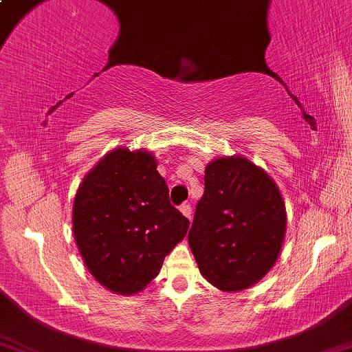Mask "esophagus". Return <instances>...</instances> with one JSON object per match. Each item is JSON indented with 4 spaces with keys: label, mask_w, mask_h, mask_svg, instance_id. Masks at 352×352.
<instances>
[{
    "label": "esophagus",
    "mask_w": 352,
    "mask_h": 352,
    "mask_svg": "<svg viewBox=\"0 0 352 352\" xmlns=\"http://www.w3.org/2000/svg\"><path fill=\"white\" fill-rule=\"evenodd\" d=\"M193 210V208H192V206H190V204H182L181 206V212H182V214H184V217H186V218H188V219H192V212Z\"/></svg>",
    "instance_id": "esophagus-1"
}]
</instances>
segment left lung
Returning a JSON list of instances; mask_svg holds the SVG:
<instances>
[{
	"label": "left lung",
	"instance_id": "obj_1",
	"mask_svg": "<svg viewBox=\"0 0 352 352\" xmlns=\"http://www.w3.org/2000/svg\"><path fill=\"white\" fill-rule=\"evenodd\" d=\"M188 244L201 274L214 287L236 292L254 286L280 255L286 207L266 171L241 156L206 166Z\"/></svg>",
	"mask_w": 352,
	"mask_h": 352
}]
</instances>
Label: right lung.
<instances>
[{
	"label": "right lung",
	"instance_id": "right-lung-1",
	"mask_svg": "<svg viewBox=\"0 0 352 352\" xmlns=\"http://www.w3.org/2000/svg\"><path fill=\"white\" fill-rule=\"evenodd\" d=\"M148 151L116 148L77 190L72 229L91 275L120 295L144 291L190 221L170 204L168 187Z\"/></svg>",
	"mask_w": 352,
	"mask_h": 352
}]
</instances>
